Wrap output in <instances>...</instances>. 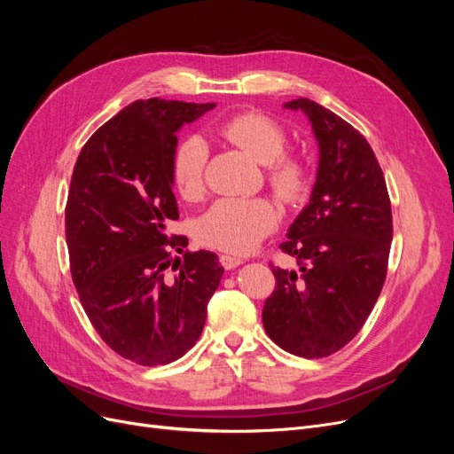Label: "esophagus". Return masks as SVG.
Returning <instances> with one entry per match:
<instances>
[{
  "label": "esophagus",
  "instance_id": "obj_1",
  "mask_svg": "<svg viewBox=\"0 0 454 454\" xmlns=\"http://www.w3.org/2000/svg\"><path fill=\"white\" fill-rule=\"evenodd\" d=\"M219 261H222V265L227 269V270H231V269H237L239 265H242L244 261L240 259V257H237V255H222L219 257Z\"/></svg>",
  "mask_w": 454,
  "mask_h": 454
}]
</instances>
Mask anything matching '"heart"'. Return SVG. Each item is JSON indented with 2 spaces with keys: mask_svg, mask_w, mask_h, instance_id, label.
Instances as JSON below:
<instances>
[{
  "mask_svg": "<svg viewBox=\"0 0 454 454\" xmlns=\"http://www.w3.org/2000/svg\"><path fill=\"white\" fill-rule=\"evenodd\" d=\"M223 138L240 147L257 162L269 167V180L277 193L294 200L305 187V170L294 157L282 155L286 149V130L267 115L239 114L227 119L222 129ZM208 147L199 136H189L176 149L172 160V180L180 195L195 199L204 189V167ZM278 225V210L263 197L219 199L197 225V237L214 248L246 254L252 252L269 232Z\"/></svg>",
  "mask_w": 454,
  "mask_h": 454,
  "instance_id": "obj_1",
  "label": "heart"
}]
</instances>
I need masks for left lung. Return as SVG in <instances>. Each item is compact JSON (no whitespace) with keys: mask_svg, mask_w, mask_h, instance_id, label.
I'll return each instance as SVG.
<instances>
[{"mask_svg":"<svg viewBox=\"0 0 454 454\" xmlns=\"http://www.w3.org/2000/svg\"><path fill=\"white\" fill-rule=\"evenodd\" d=\"M303 112L318 142L310 200L280 248L299 270L272 267L277 287L263 325L277 345L324 358L352 340L373 310L387 278L392 210L379 160L345 119L309 98L284 104Z\"/></svg>","mask_w":454,"mask_h":454,"instance_id":"8db88e82","label":"left lung"}]
</instances>
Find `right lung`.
I'll return each mask as SVG.
<instances>
[{
  "mask_svg": "<svg viewBox=\"0 0 454 454\" xmlns=\"http://www.w3.org/2000/svg\"><path fill=\"white\" fill-rule=\"evenodd\" d=\"M214 107L136 100L90 136L74 168L66 242L75 290L106 345L140 365L170 364L195 345L223 277L214 252H184L174 266L169 250L187 239L167 237L177 219L176 134Z\"/></svg>",
  "mask_w": 454,
  "mask_h": 454,
  "instance_id": "obj_1",
  "label": "right lung"
}]
</instances>
